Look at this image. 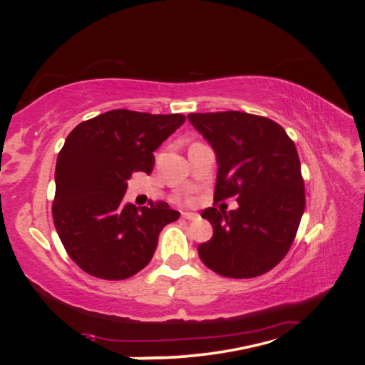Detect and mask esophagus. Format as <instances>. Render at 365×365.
I'll list each match as a JSON object with an SVG mask.
<instances>
[{
    "label": "esophagus",
    "instance_id": "34e87169",
    "mask_svg": "<svg viewBox=\"0 0 365 365\" xmlns=\"http://www.w3.org/2000/svg\"><path fill=\"white\" fill-rule=\"evenodd\" d=\"M182 217L187 219V220H196V219H197V214H193V212H182Z\"/></svg>",
    "mask_w": 365,
    "mask_h": 365
}]
</instances>
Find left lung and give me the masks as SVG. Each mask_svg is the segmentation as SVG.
<instances>
[{"label": "left lung", "instance_id": "left-lung-1", "mask_svg": "<svg viewBox=\"0 0 365 365\" xmlns=\"http://www.w3.org/2000/svg\"><path fill=\"white\" fill-rule=\"evenodd\" d=\"M214 148L219 172L214 205L237 196L238 209L207 207L212 238L197 246L206 267L228 279L274 269L292 248L306 193L293 140L279 123L240 110L188 114Z\"/></svg>", "mask_w": 365, "mask_h": 365}]
</instances>
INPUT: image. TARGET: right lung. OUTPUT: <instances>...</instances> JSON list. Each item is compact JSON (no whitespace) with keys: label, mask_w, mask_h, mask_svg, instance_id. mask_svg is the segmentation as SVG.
Listing matches in <instances>:
<instances>
[{"label":"right lung","mask_w":365,"mask_h":365,"mask_svg":"<svg viewBox=\"0 0 365 365\" xmlns=\"http://www.w3.org/2000/svg\"><path fill=\"white\" fill-rule=\"evenodd\" d=\"M183 114L114 109L67 135L56 163L53 220L67 255L103 280H125L145 269L163 228L180 217L168 202L125 205L127 180L151 174L154 154L185 122Z\"/></svg>","instance_id":"obj_1"}]
</instances>
